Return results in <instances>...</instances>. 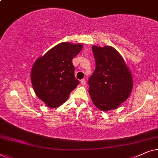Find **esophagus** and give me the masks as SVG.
Masks as SVG:
<instances>
[{
  "label": "esophagus",
  "instance_id": "34e87169",
  "mask_svg": "<svg viewBox=\"0 0 158 158\" xmlns=\"http://www.w3.org/2000/svg\"><path fill=\"white\" fill-rule=\"evenodd\" d=\"M81 85L82 86H85V85H86V80H85V79H81Z\"/></svg>",
  "mask_w": 158,
  "mask_h": 158
}]
</instances>
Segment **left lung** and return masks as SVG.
I'll list each match as a JSON object with an SVG mask.
<instances>
[{
	"instance_id": "8db88e82",
	"label": "left lung",
	"mask_w": 158,
	"mask_h": 158,
	"mask_svg": "<svg viewBox=\"0 0 158 158\" xmlns=\"http://www.w3.org/2000/svg\"><path fill=\"white\" fill-rule=\"evenodd\" d=\"M96 68L89 77V94L99 110L116 109L133 89L131 71L121 54L111 46L92 47Z\"/></svg>"
}]
</instances>
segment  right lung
Returning <instances> with one entry per match:
<instances>
[{
    "instance_id": "1",
    "label": "right lung",
    "mask_w": 158,
    "mask_h": 158,
    "mask_svg": "<svg viewBox=\"0 0 158 158\" xmlns=\"http://www.w3.org/2000/svg\"><path fill=\"white\" fill-rule=\"evenodd\" d=\"M80 43H61L34 63L31 81L35 94L49 108H57L79 84L72 59L82 49Z\"/></svg>"
}]
</instances>
